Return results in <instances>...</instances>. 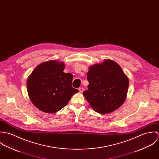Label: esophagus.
Here are the masks:
<instances>
[{"instance_id": "esophagus-1", "label": "esophagus", "mask_w": 159, "mask_h": 159, "mask_svg": "<svg viewBox=\"0 0 159 159\" xmlns=\"http://www.w3.org/2000/svg\"><path fill=\"white\" fill-rule=\"evenodd\" d=\"M78 89H79V91H80L81 93L83 92L84 91V89L83 88H80Z\"/></svg>"}]
</instances>
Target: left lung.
Segmentation results:
<instances>
[{"label":"left lung","mask_w":159,"mask_h":159,"mask_svg":"<svg viewBox=\"0 0 159 159\" xmlns=\"http://www.w3.org/2000/svg\"><path fill=\"white\" fill-rule=\"evenodd\" d=\"M88 90L83 95L97 113L108 114L120 107L126 99L129 79L113 61L90 67L87 74Z\"/></svg>","instance_id":"left-lung-1"}]
</instances>
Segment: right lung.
I'll list each match as a JSON object with an SVG mask.
<instances>
[{
    "instance_id": "obj_1",
    "label": "right lung",
    "mask_w": 159,
    "mask_h": 159,
    "mask_svg": "<svg viewBox=\"0 0 159 159\" xmlns=\"http://www.w3.org/2000/svg\"><path fill=\"white\" fill-rule=\"evenodd\" d=\"M65 65L48 61L34 70L27 81L30 100L40 110L54 113L63 108L78 92L71 86L73 75L64 73Z\"/></svg>"
}]
</instances>
